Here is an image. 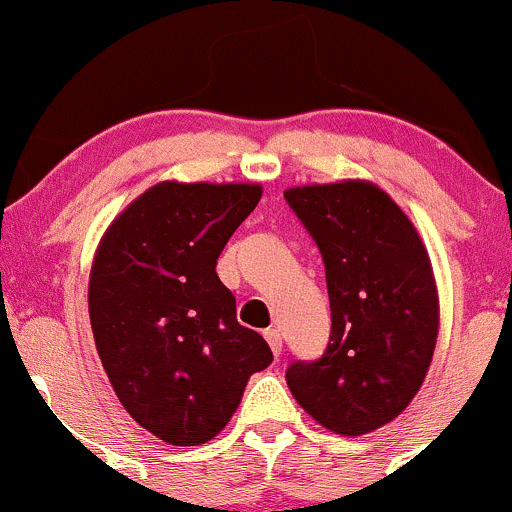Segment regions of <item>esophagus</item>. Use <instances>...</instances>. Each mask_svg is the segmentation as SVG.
Instances as JSON below:
<instances>
[{
  "mask_svg": "<svg viewBox=\"0 0 512 512\" xmlns=\"http://www.w3.org/2000/svg\"><path fill=\"white\" fill-rule=\"evenodd\" d=\"M263 337H266V342H268V346H271L273 354L280 356V351H283V337H280L278 329H266V332H263Z\"/></svg>",
  "mask_w": 512,
  "mask_h": 512,
  "instance_id": "34e87169",
  "label": "esophagus"
}]
</instances>
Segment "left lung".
Instances as JSON below:
<instances>
[{"mask_svg":"<svg viewBox=\"0 0 512 512\" xmlns=\"http://www.w3.org/2000/svg\"><path fill=\"white\" fill-rule=\"evenodd\" d=\"M327 273L332 332L317 361L290 364V393L329 432L359 437L415 398L439 332L430 256L408 214L368 180L285 190Z\"/></svg>","mask_w":512,"mask_h":512,"instance_id":"left-lung-1","label":"left lung"}]
</instances>
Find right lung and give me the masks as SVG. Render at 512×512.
Returning a JSON list of instances; mask_svg holds the SVG:
<instances>
[{"label":"right lung","instance_id":"1","mask_svg":"<svg viewBox=\"0 0 512 512\" xmlns=\"http://www.w3.org/2000/svg\"><path fill=\"white\" fill-rule=\"evenodd\" d=\"M261 195L256 183L166 180L97 246L87 290L97 354L124 410L173 447L217 437L249 378L273 361L266 339L236 322L217 276L219 254Z\"/></svg>","mask_w":512,"mask_h":512}]
</instances>
